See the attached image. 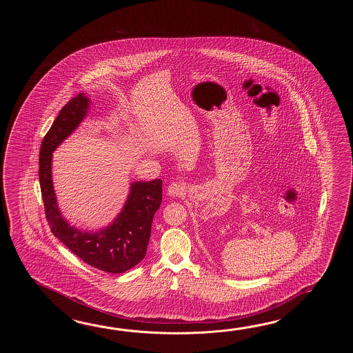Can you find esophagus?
<instances>
[{
    "instance_id": "obj_1",
    "label": "esophagus",
    "mask_w": 353,
    "mask_h": 353,
    "mask_svg": "<svg viewBox=\"0 0 353 353\" xmlns=\"http://www.w3.org/2000/svg\"><path fill=\"white\" fill-rule=\"evenodd\" d=\"M187 190V184H185V183H181V181H173V183L168 187V193H169V195H172V196L184 195Z\"/></svg>"
}]
</instances>
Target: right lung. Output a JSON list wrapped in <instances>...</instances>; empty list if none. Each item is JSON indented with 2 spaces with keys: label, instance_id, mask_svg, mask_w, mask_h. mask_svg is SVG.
<instances>
[{
  "label": "right lung",
  "instance_id": "add662e5",
  "mask_svg": "<svg viewBox=\"0 0 353 353\" xmlns=\"http://www.w3.org/2000/svg\"><path fill=\"white\" fill-rule=\"evenodd\" d=\"M90 105L84 93L72 98L43 139L39 155V180L46 221L52 232L82 261L98 270L121 274L136 266L146 255L154 214L163 198V180L137 181L123 210L112 225L97 232H82L61 217L52 181V154L84 119Z\"/></svg>",
  "mask_w": 353,
  "mask_h": 353
}]
</instances>
